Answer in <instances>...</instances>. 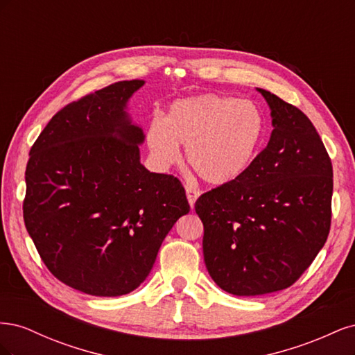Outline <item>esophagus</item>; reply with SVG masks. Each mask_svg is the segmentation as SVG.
Returning a JSON list of instances; mask_svg holds the SVG:
<instances>
[{
	"mask_svg": "<svg viewBox=\"0 0 355 355\" xmlns=\"http://www.w3.org/2000/svg\"><path fill=\"white\" fill-rule=\"evenodd\" d=\"M185 189H187V197L189 201V206L194 207L197 198L200 197V189H197L196 187H191V185H188Z\"/></svg>",
	"mask_w": 355,
	"mask_h": 355,
	"instance_id": "obj_1",
	"label": "esophagus"
}]
</instances>
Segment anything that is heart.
Segmentation results:
<instances>
[{
	"label": "heart",
	"instance_id": "b5f03b06",
	"mask_svg": "<svg viewBox=\"0 0 355 355\" xmlns=\"http://www.w3.org/2000/svg\"><path fill=\"white\" fill-rule=\"evenodd\" d=\"M266 123L253 102L222 94H201L170 105L164 121H151L149 149L161 166L187 161L201 180L222 187L240 179L259 151Z\"/></svg>",
	"mask_w": 355,
	"mask_h": 355
}]
</instances>
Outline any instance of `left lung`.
I'll return each mask as SVG.
<instances>
[{
    "mask_svg": "<svg viewBox=\"0 0 355 355\" xmlns=\"http://www.w3.org/2000/svg\"><path fill=\"white\" fill-rule=\"evenodd\" d=\"M274 130L232 184L196 202L206 268L237 296L278 292L299 280L324 245L331 222L333 168L309 118L271 92Z\"/></svg>",
    "mask_w": 355,
    "mask_h": 355,
    "instance_id": "8db88e82",
    "label": "left lung"
}]
</instances>
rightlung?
Listing matches in <instances>:
<instances>
[{
    "mask_svg": "<svg viewBox=\"0 0 355 355\" xmlns=\"http://www.w3.org/2000/svg\"><path fill=\"white\" fill-rule=\"evenodd\" d=\"M142 85L118 81L68 103L29 151L25 227L47 270L92 296L141 286L189 211L180 180L139 161L144 133L125 103Z\"/></svg>",
    "mask_w": 355,
    "mask_h": 355,
    "instance_id": "obj_1",
    "label": "right lung"
}]
</instances>
